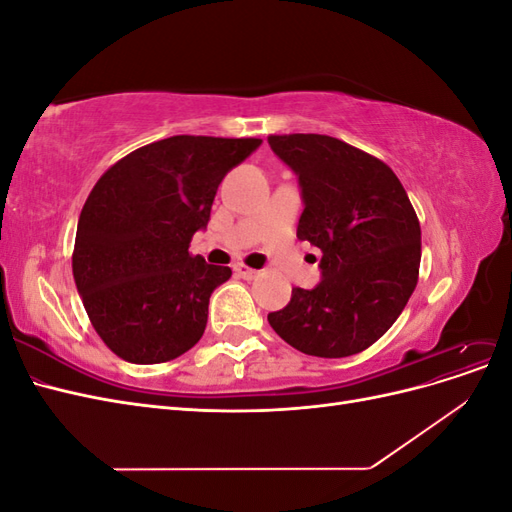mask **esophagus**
<instances>
[{
  "mask_svg": "<svg viewBox=\"0 0 512 512\" xmlns=\"http://www.w3.org/2000/svg\"><path fill=\"white\" fill-rule=\"evenodd\" d=\"M235 271L243 277V280H254V277H258V273H260V271H256V269L245 267V265H237Z\"/></svg>",
  "mask_w": 512,
  "mask_h": 512,
  "instance_id": "obj_1",
  "label": "esophagus"
}]
</instances>
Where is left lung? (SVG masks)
I'll return each instance as SVG.
<instances>
[{
    "instance_id": "8db88e82",
    "label": "left lung",
    "mask_w": 512,
    "mask_h": 512,
    "mask_svg": "<svg viewBox=\"0 0 512 512\" xmlns=\"http://www.w3.org/2000/svg\"><path fill=\"white\" fill-rule=\"evenodd\" d=\"M299 177L297 237L320 247L322 280L269 314L286 344L322 359L363 352L393 327L418 282L421 224L393 170L324 134H271Z\"/></svg>"
}]
</instances>
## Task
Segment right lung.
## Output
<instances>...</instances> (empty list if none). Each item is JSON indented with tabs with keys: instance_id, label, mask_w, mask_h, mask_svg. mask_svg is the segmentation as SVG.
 <instances>
[{
	"instance_id": "add662e5",
	"label": "right lung",
	"mask_w": 512,
	"mask_h": 512,
	"mask_svg": "<svg viewBox=\"0 0 512 512\" xmlns=\"http://www.w3.org/2000/svg\"><path fill=\"white\" fill-rule=\"evenodd\" d=\"M260 138L170 136L98 179L76 226L72 273L85 312L119 359L153 365L188 352L209 297L232 271L190 254L218 185Z\"/></svg>"
}]
</instances>
